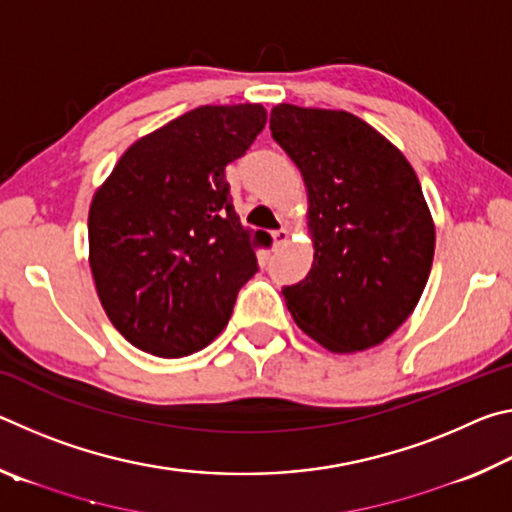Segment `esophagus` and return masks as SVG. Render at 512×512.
I'll list each match as a JSON object with an SVG mask.
<instances>
[{"label":"esophagus","mask_w":512,"mask_h":512,"mask_svg":"<svg viewBox=\"0 0 512 512\" xmlns=\"http://www.w3.org/2000/svg\"><path fill=\"white\" fill-rule=\"evenodd\" d=\"M287 244H289V230L287 228L275 230L273 232V246L275 248H282V246H287Z\"/></svg>","instance_id":"obj_1"}]
</instances>
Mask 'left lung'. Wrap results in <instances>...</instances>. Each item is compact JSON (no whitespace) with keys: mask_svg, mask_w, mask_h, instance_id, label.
Segmentation results:
<instances>
[{"mask_svg":"<svg viewBox=\"0 0 512 512\" xmlns=\"http://www.w3.org/2000/svg\"><path fill=\"white\" fill-rule=\"evenodd\" d=\"M271 135L307 187L314 264L284 287L293 320L329 352L384 343L427 287L436 228L395 144L345 110L277 103Z\"/></svg>","mask_w":512,"mask_h":512,"instance_id":"8db88e82","label":"left lung"}]
</instances>
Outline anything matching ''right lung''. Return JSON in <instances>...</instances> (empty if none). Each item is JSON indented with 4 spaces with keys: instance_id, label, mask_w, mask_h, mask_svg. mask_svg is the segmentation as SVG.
<instances>
[{
    "instance_id": "right-lung-1",
    "label": "right lung",
    "mask_w": 512,
    "mask_h": 512,
    "mask_svg": "<svg viewBox=\"0 0 512 512\" xmlns=\"http://www.w3.org/2000/svg\"><path fill=\"white\" fill-rule=\"evenodd\" d=\"M266 124L262 103L201 106L126 149L94 192L88 239L101 307L128 343L155 357L203 350L257 273L225 167Z\"/></svg>"
}]
</instances>
